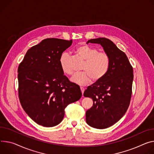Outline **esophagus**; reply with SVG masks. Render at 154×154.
<instances>
[{
	"label": "esophagus",
	"mask_w": 154,
	"mask_h": 154,
	"mask_svg": "<svg viewBox=\"0 0 154 154\" xmlns=\"http://www.w3.org/2000/svg\"><path fill=\"white\" fill-rule=\"evenodd\" d=\"M80 90H81V92H82V96H83V92H84V90H85V89L83 88H80Z\"/></svg>",
	"instance_id": "34e87169"
}]
</instances>
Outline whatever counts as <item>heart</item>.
<instances>
[{
	"mask_svg": "<svg viewBox=\"0 0 154 154\" xmlns=\"http://www.w3.org/2000/svg\"><path fill=\"white\" fill-rule=\"evenodd\" d=\"M79 57L85 61L82 73L74 74L71 81L79 86H85L91 82H97L102 79L107 74L110 65L109 56L103 52L88 45H81L75 49ZM70 57L67 53H63L60 58V64L63 73L67 75L72 74L69 66Z\"/></svg>",
	"mask_w": 154,
	"mask_h": 154,
	"instance_id": "1",
	"label": "heart"
}]
</instances>
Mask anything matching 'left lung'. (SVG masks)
I'll list each match as a JSON object with an SVG mask.
<instances>
[{"mask_svg":"<svg viewBox=\"0 0 154 154\" xmlns=\"http://www.w3.org/2000/svg\"><path fill=\"white\" fill-rule=\"evenodd\" d=\"M88 43L101 44L110 60L106 75L88 87L83 93L93 101V106L86 112L87 123L93 128L104 129L117 122L129 107L133 69L126 54L110 40L93 38Z\"/></svg>","mask_w":154,"mask_h":154,"instance_id":"obj_1","label":"left lung"}]
</instances>
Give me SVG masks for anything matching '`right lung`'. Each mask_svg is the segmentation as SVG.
Masks as SVG:
<instances>
[{"label":"right lung","mask_w":154,"mask_h":154,"mask_svg":"<svg viewBox=\"0 0 154 154\" xmlns=\"http://www.w3.org/2000/svg\"><path fill=\"white\" fill-rule=\"evenodd\" d=\"M72 40L45 38L27 50L18 69V96L24 110L46 127L58 125L69 104L80 99L79 86L64 75L60 58Z\"/></svg>","instance_id":"1"}]
</instances>
